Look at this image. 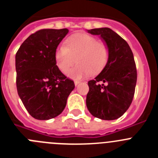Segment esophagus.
<instances>
[{
    "label": "esophagus",
    "mask_w": 158,
    "mask_h": 158,
    "mask_svg": "<svg viewBox=\"0 0 158 158\" xmlns=\"http://www.w3.org/2000/svg\"><path fill=\"white\" fill-rule=\"evenodd\" d=\"M79 84H80V81H74L75 86H77V85H79Z\"/></svg>",
    "instance_id": "34e87169"
}]
</instances>
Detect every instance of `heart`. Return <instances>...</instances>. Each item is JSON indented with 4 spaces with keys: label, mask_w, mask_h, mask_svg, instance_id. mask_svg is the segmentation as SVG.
<instances>
[{
    "label": "heart",
    "mask_w": 158,
    "mask_h": 158,
    "mask_svg": "<svg viewBox=\"0 0 158 158\" xmlns=\"http://www.w3.org/2000/svg\"><path fill=\"white\" fill-rule=\"evenodd\" d=\"M75 57L78 65L69 71L68 77L81 80L91 72L96 73L104 69L109 58V48L94 36L77 33L68 38L65 46H59L54 53L56 65L63 73L68 72Z\"/></svg>",
    "instance_id": "b5f03b06"
}]
</instances>
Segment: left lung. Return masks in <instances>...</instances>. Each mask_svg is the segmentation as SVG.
<instances>
[{"instance_id": "8db88e82", "label": "left lung", "mask_w": 158, "mask_h": 158, "mask_svg": "<svg viewBox=\"0 0 158 158\" xmlns=\"http://www.w3.org/2000/svg\"><path fill=\"white\" fill-rule=\"evenodd\" d=\"M109 48L107 64L94 80L88 82L86 106L94 117L114 120L122 116L133 100L137 82L134 55L128 43L108 27L87 30Z\"/></svg>"}]
</instances>
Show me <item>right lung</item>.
Returning a JSON list of instances; mask_svg holds the SVG:
<instances>
[{
	"mask_svg": "<svg viewBox=\"0 0 158 158\" xmlns=\"http://www.w3.org/2000/svg\"><path fill=\"white\" fill-rule=\"evenodd\" d=\"M69 30L43 29L31 35L16 54V88L33 118L47 120L65 109L73 81L55 63L54 53Z\"/></svg>",
	"mask_w": 158,
	"mask_h": 158,
	"instance_id": "1",
	"label": "right lung"
}]
</instances>
